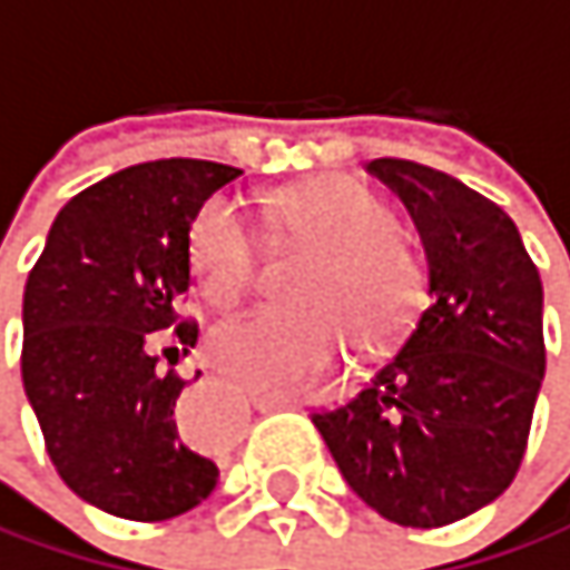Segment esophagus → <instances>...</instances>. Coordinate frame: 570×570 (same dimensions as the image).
I'll use <instances>...</instances> for the list:
<instances>
[{"label":"esophagus","mask_w":570,"mask_h":570,"mask_svg":"<svg viewBox=\"0 0 570 570\" xmlns=\"http://www.w3.org/2000/svg\"><path fill=\"white\" fill-rule=\"evenodd\" d=\"M253 405L259 409V412H276V409H287L291 405V399H269V395H253ZM198 407L203 414H209L214 422V429L209 433L205 430H195L190 422V409ZM175 422H178V432H181V439L185 442H191V445H213V442H219L223 439V432H226V425H229V415L219 409V395H213L209 389H198V392H188L185 399H181V405H178V412H175Z\"/></svg>","instance_id":"34e87169"}]
</instances>
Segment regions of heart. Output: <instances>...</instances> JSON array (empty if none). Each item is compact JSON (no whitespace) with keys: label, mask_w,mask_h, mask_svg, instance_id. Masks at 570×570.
<instances>
[{"label":"heart","mask_w":570,"mask_h":570,"mask_svg":"<svg viewBox=\"0 0 570 570\" xmlns=\"http://www.w3.org/2000/svg\"><path fill=\"white\" fill-rule=\"evenodd\" d=\"M276 223L291 243L311 246L294 294L216 327L209 351L219 368L256 392L287 395L321 375L344 347H385L412 321L422 266L399 239L385 202L347 175H321L276 195ZM202 294L219 307L239 304L259 273V239L233 198H209L188 233Z\"/></svg>","instance_id":"b5f03b06"}]
</instances>
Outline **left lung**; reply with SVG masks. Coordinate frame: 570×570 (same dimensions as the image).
<instances>
[{
    "label": "left lung",
    "instance_id": "obj_1",
    "mask_svg": "<svg viewBox=\"0 0 570 570\" xmlns=\"http://www.w3.org/2000/svg\"><path fill=\"white\" fill-rule=\"evenodd\" d=\"M419 229L429 301L392 357L314 425L347 487L402 527H445L517 476L544 382V287L513 219L460 178L375 158Z\"/></svg>",
    "mask_w": 570,
    "mask_h": 570
}]
</instances>
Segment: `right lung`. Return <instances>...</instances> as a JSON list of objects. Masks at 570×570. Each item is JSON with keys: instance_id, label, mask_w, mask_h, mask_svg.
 <instances>
[{"instance_id": "1", "label": "right lung", "mask_w": 570, "mask_h": 570, "mask_svg": "<svg viewBox=\"0 0 570 570\" xmlns=\"http://www.w3.org/2000/svg\"><path fill=\"white\" fill-rule=\"evenodd\" d=\"M239 175L198 158L114 171L60 209L26 279V399L60 480L104 513L168 520L216 490L219 466L175 422L188 382L161 361L178 364L198 341L175 311L188 229Z\"/></svg>"}]
</instances>
